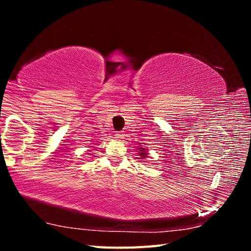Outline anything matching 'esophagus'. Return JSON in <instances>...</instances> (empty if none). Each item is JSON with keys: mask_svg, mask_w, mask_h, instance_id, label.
Masks as SVG:
<instances>
[{"mask_svg": "<svg viewBox=\"0 0 251 251\" xmlns=\"http://www.w3.org/2000/svg\"><path fill=\"white\" fill-rule=\"evenodd\" d=\"M124 136H125V134H124V131H117L116 134H115V138L117 140H122V139H124Z\"/></svg>", "mask_w": 251, "mask_h": 251, "instance_id": "34e87169", "label": "esophagus"}]
</instances>
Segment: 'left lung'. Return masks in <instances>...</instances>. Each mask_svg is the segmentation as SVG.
<instances>
[{"label": "left lung", "mask_w": 251, "mask_h": 251, "mask_svg": "<svg viewBox=\"0 0 251 251\" xmlns=\"http://www.w3.org/2000/svg\"><path fill=\"white\" fill-rule=\"evenodd\" d=\"M138 149H139V151H140L139 155L141 156V158H146L148 156V152L146 149L145 148H138Z\"/></svg>", "instance_id": "obj_1"}]
</instances>
